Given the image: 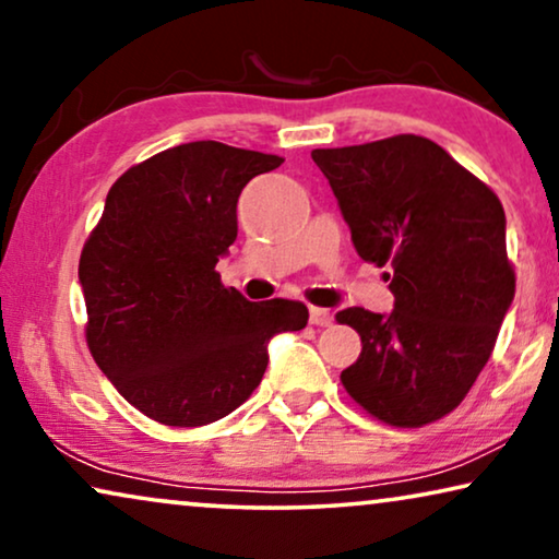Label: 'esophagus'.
<instances>
[{
  "instance_id": "esophagus-1",
  "label": "esophagus",
  "mask_w": 559,
  "mask_h": 559,
  "mask_svg": "<svg viewBox=\"0 0 559 559\" xmlns=\"http://www.w3.org/2000/svg\"><path fill=\"white\" fill-rule=\"evenodd\" d=\"M309 321L313 326H329L332 324V311L319 309V306H311L309 309Z\"/></svg>"
}]
</instances>
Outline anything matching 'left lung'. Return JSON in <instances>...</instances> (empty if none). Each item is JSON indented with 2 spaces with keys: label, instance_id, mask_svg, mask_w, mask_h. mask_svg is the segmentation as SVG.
<instances>
[{
  "label": "left lung",
  "instance_id": "obj_1",
  "mask_svg": "<svg viewBox=\"0 0 559 559\" xmlns=\"http://www.w3.org/2000/svg\"><path fill=\"white\" fill-rule=\"evenodd\" d=\"M361 261L388 265L395 306L336 313L361 336L342 384L374 418L420 428L466 397L514 301L504 207L430 139L313 148Z\"/></svg>",
  "mask_w": 559,
  "mask_h": 559
}]
</instances>
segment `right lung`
Wrapping results in <instances>:
<instances>
[{
    "label": "right lung",
    "instance_id": "1",
    "mask_svg": "<svg viewBox=\"0 0 559 559\" xmlns=\"http://www.w3.org/2000/svg\"><path fill=\"white\" fill-rule=\"evenodd\" d=\"M276 154L190 141L116 179L78 281L91 355L156 423L198 428L230 415L269 367V342L309 321L304 304L248 301L215 265L238 238V198Z\"/></svg>",
    "mask_w": 559,
    "mask_h": 559
}]
</instances>
